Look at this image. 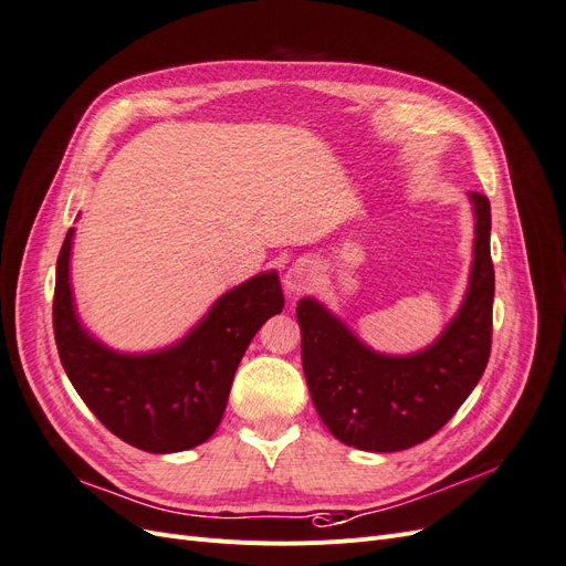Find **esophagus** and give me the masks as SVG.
<instances>
[{
	"label": "esophagus",
	"instance_id": "1",
	"mask_svg": "<svg viewBox=\"0 0 566 566\" xmlns=\"http://www.w3.org/2000/svg\"><path fill=\"white\" fill-rule=\"evenodd\" d=\"M313 284H315L313 261L303 259V261H296L294 265L286 270L284 286H286V291H291V294H303V291H307Z\"/></svg>",
	"mask_w": 566,
	"mask_h": 566
}]
</instances>
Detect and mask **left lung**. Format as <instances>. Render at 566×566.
Segmentation results:
<instances>
[{
	"instance_id": "obj_1",
	"label": "left lung",
	"mask_w": 566,
	"mask_h": 566,
	"mask_svg": "<svg viewBox=\"0 0 566 566\" xmlns=\"http://www.w3.org/2000/svg\"><path fill=\"white\" fill-rule=\"evenodd\" d=\"M475 242L468 289L455 315L426 348L388 355L364 343L322 301H298L301 357L322 423L343 444L390 453L426 442L475 390L491 350L494 263L491 207L468 192Z\"/></svg>"
}]
</instances>
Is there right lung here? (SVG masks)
I'll list each match as a JSON object with an SVG mask.
<instances>
[{"instance_id": "1", "label": "right lung", "mask_w": 566, "mask_h": 566, "mask_svg": "<svg viewBox=\"0 0 566 566\" xmlns=\"http://www.w3.org/2000/svg\"><path fill=\"white\" fill-rule=\"evenodd\" d=\"M70 228L56 263L53 334L72 388L119 440L150 453L195 449L221 423L237 367L261 326L280 315L275 270L218 296L186 336L157 350L124 353L86 329L72 291Z\"/></svg>"}]
</instances>
